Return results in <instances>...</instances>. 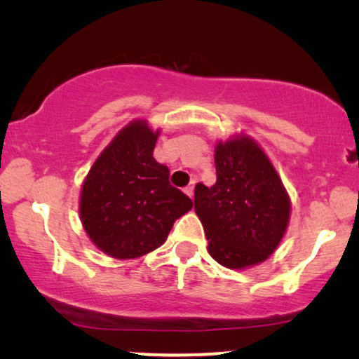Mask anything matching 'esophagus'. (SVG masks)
I'll return each mask as SVG.
<instances>
[{
    "instance_id": "1",
    "label": "esophagus",
    "mask_w": 359,
    "mask_h": 359,
    "mask_svg": "<svg viewBox=\"0 0 359 359\" xmlns=\"http://www.w3.org/2000/svg\"><path fill=\"white\" fill-rule=\"evenodd\" d=\"M184 193L188 194L191 199H193V196H194V183H193V184H189V186H186V188H184Z\"/></svg>"
}]
</instances>
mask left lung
I'll list each match as a JSON object with an SVG mask.
<instances>
[{
    "mask_svg": "<svg viewBox=\"0 0 359 359\" xmlns=\"http://www.w3.org/2000/svg\"><path fill=\"white\" fill-rule=\"evenodd\" d=\"M217 181L196 184L194 210L208 237L209 255L230 269L268 259L286 233L291 201L278 171L252 137L217 142Z\"/></svg>",
    "mask_w": 359,
    "mask_h": 359,
    "instance_id": "obj_1",
    "label": "left lung"
}]
</instances>
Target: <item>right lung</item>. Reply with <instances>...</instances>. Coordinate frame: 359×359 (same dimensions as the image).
Here are the masks:
<instances>
[{"mask_svg": "<svg viewBox=\"0 0 359 359\" xmlns=\"http://www.w3.org/2000/svg\"><path fill=\"white\" fill-rule=\"evenodd\" d=\"M160 130L135 119L117 132L88 171L80 194L83 229L117 259L144 257L165 243L175 220L193 208L154 158Z\"/></svg>", "mask_w": 359, "mask_h": 359, "instance_id": "obj_1", "label": "right lung"}]
</instances>
